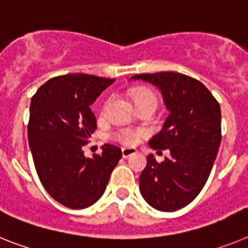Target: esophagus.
Masks as SVG:
<instances>
[{
	"instance_id": "1",
	"label": "esophagus",
	"mask_w": 248,
	"mask_h": 248,
	"mask_svg": "<svg viewBox=\"0 0 248 248\" xmlns=\"http://www.w3.org/2000/svg\"><path fill=\"white\" fill-rule=\"evenodd\" d=\"M137 151L135 149H131V147H124L122 149V156H124V159H127L128 156L134 155V154H136Z\"/></svg>"
}]
</instances>
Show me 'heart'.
Segmentation results:
<instances>
[{
	"label": "heart",
	"instance_id": "heart-1",
	"mask_svg": "<svg viewBox=\"0 0 248 248\" xmlns=\"http://www.w3.org/2000/svg\"><path fill=\"white\" fill-rule=\"evenodd\" d=\"M146 98H155V94L153 93V91H150L149 88H140L135 93V101L139 102L141 99ZM108 102L103 107V111H106L107 108ZM145 136V131L141 130V128H132V127H120L118 130H116L113 132V139L118 142H121L122 145H126V146H134L136 143L140 142V140Z\"/></svg>",
	"mask_w": 248,
	"mask_h": 248
}]
</instances>
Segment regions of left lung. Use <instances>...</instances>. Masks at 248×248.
<instances>
[{"label": "left lung", "instance_id": "1", "mask_svg": "<svg viewBox=\"0 0 248 248\" xmlns=\"http://www.w3.org/2000/svg\"><path fill=\"white\" fill-rule=\"evenodd\" d=\"M130 79L156 85L170 111L163 130L149 141L160 153L169 150L170 156L163 163L147 156L141 195L157 211H178L197 198L209 178L222 140L219 103L203 83L180 73H143Z\"/></svg>", "mask_w": 248, "mask_h": 248}]
</instances>
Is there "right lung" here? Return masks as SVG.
Masks as SVG:
<instances>
[{
	"mask_svg": "<svg viewBox=\"0 0 248 248\" xmlns=\"http://www.w3.org/2000/svg\"><path fill=\"white\" fill-rule=\"evenodd\" d=\"M114 79L66 74L44 83L32 95L28 139L37 176L60 204L83 209L106 190L120 161V147L106 143L102 154L85 157L83 146L97 130L89 106Z\"/></svg>",
	"mask_w": 248,
	"mask_h": 248,
	"instance_id": "add662e5",
	"label": "right lung"
}]
</instances>
